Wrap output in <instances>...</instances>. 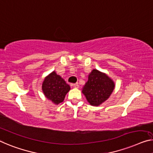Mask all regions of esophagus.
<instances>
[{
	"label": "esophagus",
	"instance_id": "1",
	"mask_svg": "<svg viewBox=\"0 0 153 153\" xmlns=\"http://www.w3.org/2000/svg\"><path fill=\"white\" fill-rule=\"evenodd\" d=\"M72 86L74 88H79V85H78V84H72Z\"/></svg>",
	"mask_w": 153,
	"mask_h": 153
}]
</instances>
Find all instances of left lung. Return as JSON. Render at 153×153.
Masks as SVG:
<instances>
[{"label":"left lung","instance_id":"left-lung-1","mask_svg":"<svg viewBox=\"0 0 153 153\" xmlns=\"http://www.w3.org/2000/svg\"><path fill=\"white\" fill-rule=\"evenodd\" d=\"M115 88V83L106 74L93 69L82 88L83 94L92 106H99L108 99Z\"/></svg>","mask_w":153,"mask_h":153}]
</instances>
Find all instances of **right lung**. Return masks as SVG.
<instances>
[{
  "instance_id": "add662e5",
  "label": "right lung",
  "mask_w": 153,
  "mask_h": 153,
  "mask_svg": "<svg viewBox=\"0 0 153 153\" xmlns=\"http://www.w3.org/2000/svg\"><path fill=\"white\" fill-rule=\"evenodd\" d=\"M70 88L69 84L59 75H57L56 71L48 75L42 85V90L45 97L55 104H59L64 101Z\"/></svg>"
}]
</instances>
